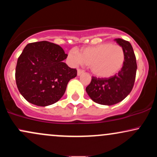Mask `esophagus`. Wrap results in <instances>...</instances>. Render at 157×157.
Masks as SVG:
<instances>
[{"label": "esophagus", "mask_w": 157, "mask_h": 157, "mask_svg": "<svg viewBox=\"0 0 157 157\" xmlns=\"http://www.w3.org/2000/svg\"><path fill=\"white\" fill-rule=\"evenodd\" d=\"M83 70L82 69H80V68H78V69H77V75H80L81 74H82V72H83Z\"/></svg>", "instance_id": "obj_1"}]
</instances>
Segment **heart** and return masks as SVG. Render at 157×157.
Returning a JSON list of instances; mask_svg holds the SVG:
<instances>
[{"instance_id":"1","label":"heart","mask_w":157,"mask_h":157,"mask_svg":"<svg viewBox=\"0 0 157 157\" xmlns=\"http://www.w3.org/2000/svg\"><path fill=\"white\" fill-rule=\"evenodd\" d=\"M68 59L73 65H88L94 75L106 78L113 76L122 69L125 63V53L120 45L104 43L82 48L80 53L71 50L68 54Z\"/></svg>"}]
</instances>
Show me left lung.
Segmentation results:
<instances>
[{"label": "left lung", "instance_id": "left-lung-1", "mask_svg": "<svg viewBox=\"0 0 157 157\" xmlns=\"http://www.w3.org/2000/svg\"><path fill=\"white\" fill-rule=\"evenodd\" d=\"M125 50V60L122 69L114 76L109 78L93 77L86 91L91 100L100 105H111L122 101L134 87L136 78V57L128 41L121 38L115 39Z\"/></svg>", "mask_w": 157, "mask_h": 157}]
</instances>
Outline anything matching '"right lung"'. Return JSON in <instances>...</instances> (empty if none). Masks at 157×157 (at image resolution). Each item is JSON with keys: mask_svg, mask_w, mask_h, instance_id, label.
Masks as SVG:
<instances>
[{"mask_svg": "<svg viewBox=\"0 0 157 157\" xmlns=\"http://www.w3.org/2000/svg\"><path fill=\"white\" fill-rule=\"evenodd\" d=\"M67 56L59 45L48 41L26 45L17 59L15 80L27 101L47 106L63 97L68 81L77 72L63 62Z\"/></svg>", "mask_w": 157, "mask_h": 157, "instance_id": "1", "label": "right lung"}]
</instances>
